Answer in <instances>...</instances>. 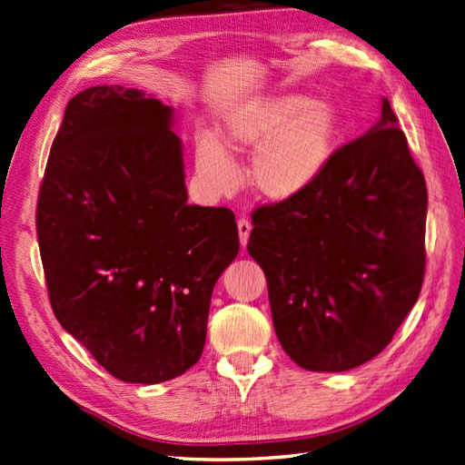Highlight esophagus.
I'll return each mask as SVG.
<instances>
[{"label":"esophagus","mask_w":465,"mask_h":465,"mask_svg":"<svg viewBox=\"0 0 465 465\" xmlns=\"http://www.w3.org/2000/svg\"><path fill=\"white\" fill-rule=\"evenodd\" d=\"M237 230H240V242L245 247L249 242V233H251V223L245 218L237 220Z\"/></svg>","instance_id":"1"}]
</instances>
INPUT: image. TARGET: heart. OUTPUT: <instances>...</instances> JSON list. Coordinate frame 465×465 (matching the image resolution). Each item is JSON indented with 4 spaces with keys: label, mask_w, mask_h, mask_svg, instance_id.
I'll return each mask as SVG.
<instances>
[{
    "label": "heart",
    "mask_w": 465,
    "mask_h": 465,
    "mask_svg": "<svg viewBox=\"0 0 465 465\" xmlns=\"http://www.w3.org/2000/svg\"><path fill=\"white\" fill-rule=\"evenodd\" d=\"M341 134L339 111L302 93L269 95L235 107L222 140L235 152H253L249 181L271 203L294 201L322 177ZM196 169L218 191L237 183V169L223 145L204 136L196 143Z\"/></svg>",
    "instance_id": "obj_1"
}]
</instances>
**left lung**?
I'll list each match as a JSON object with an SVG mask.
<instances>
[{
  "label": "left lung",
  "instance_id": "8db88e82",
  "mask_svg": "<svg viewBox=\"0 0 465 465\" xmlns=\"http://www.w3.org/2000/svg\"><path fill=\"white\" fill-rule=\"evenodd\" d=\"M427 184L390 101L294 201L253 210L276 337L298 366L344 372L388 347L420 294Z\"/></svg>",
  "mask_w": 465,
  "mask_h": 465
}]
</instances>
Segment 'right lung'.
<instances>
[{"mask_svg": "<svg viewBox=\"0 0 465 465\" xmlns=\"http://www.w3.org/2000/svg\"><path fill=\"white\" fill-rule=\"evenodd\" d=\"M173 109L121 85L68 103L36 204L48 298L107 372L159 383L196 364L240 251L230 208L187 204Z\"/></svg>", "mask_w": 465, "mask_h": 465, "instance_id": "1", "label": "right lung"}]
</instances>
